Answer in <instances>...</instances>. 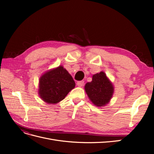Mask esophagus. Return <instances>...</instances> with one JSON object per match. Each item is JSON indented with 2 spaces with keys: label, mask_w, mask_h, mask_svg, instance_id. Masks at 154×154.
<instances>
[{
  "label": "esophagus",
  "mask_w": 154,
  "mask_h": 154,
  "mask_svg": "<svg viewBox=\"0 0 154 154\" xmlns=\"http://www.w3.org/2000/svg\"><path fill=\"white\" fill-rule=\"evenodd\" d=\"M83 85H84V82L83 81H79L77 82V85L78 87H82Z\"/></svg>",
  "instance_id": "1"
}]
</instances>
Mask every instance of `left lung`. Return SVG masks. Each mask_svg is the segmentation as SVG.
Segmentation results:
<instances>
[{
  "label": "left lung",
  "instance_id": "8db88e82",
  "mask_svg": "<svg viewBox=\"0 0 154 154\" xmlns=\"http://www.w3.org/2000/svg\"><path fill=\"white\" fill-rule=\"evenodd\" d=\"M85 90L92 103L99 107L109 103L114 91L112 83L103 71L92 76V82L86 83Z\"/></svg>",
  "mask_w": 154,
  "mask_h": 154
}]
</instances>
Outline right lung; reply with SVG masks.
<instances>
[{
    "label": "right lung",
    "mask_w": 154,
    "mask_h": 154,
    "mask_svg": "<svg viewBox=\"0 0 154 154\" xmlns=\"http://www.w3.org/2000/svg\"><path fill=\"white\" fill-rule=\"evenodd\" d=\"M72 77L63 66L45 72L40 78L38 94L48 104H56L63 100L75 87Z\"/></svg>",
    "instance_id": "add662e5"
}]
</instances>
